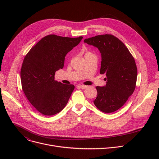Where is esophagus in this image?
Wrapping results in <instances>:
<instances>
[{
    "label": "esophagus",
    "mask_w": 159,
    "mask_h": 159,
    "mask_svg": "<svg viewBox=\"0 0 159 159\" xmlns=\"http://www.w3.org/2000/svg\"><path fill=\"white\" fill-rule=\"evenodd\" d=\"M79 87L80 89H86L88 86L85 85H82V84H80V85H79Z\"/></svg>",
    "instance_id": "obj_1"
}]
</instances>
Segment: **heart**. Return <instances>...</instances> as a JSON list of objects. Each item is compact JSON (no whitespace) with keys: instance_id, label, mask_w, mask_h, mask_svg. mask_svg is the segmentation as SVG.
Masks as SVG:
<instances>
[{"instance_id":"1","label":"heart","mask_w":159,"mask_h":159,"mask_svg":"<svg viewBox=\"0 0 159 159\" xmlns=\"http://www.w3.org/2000/svg\"><path fill=\"white\" fill-rule=\"evenodd\" d=\"M88 53H89V52H88Z\"/></svg>"}]
</instances>
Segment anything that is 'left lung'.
<instances>
[{
	"instance_id": "left-lung-1",
	"label": "left lung",
	"mask_w": 159,
	"mask_h": 159,
	"mask_svg": "<svg viewBox=\"0 0 159 159\" xmlns=\"http://www.w3.org/2000/svg\"><path fill=\"white\" fill-rule=\"evenodd\" d=\"M101 53L100 74H105L106 86H97L94 104L103 112H115L122 107L133 93L137 78L134 59L125 44L112 34L98 35L85 39Z\"/></svg>"
}]
</instances>
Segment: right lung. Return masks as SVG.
I'll list each match as a JSON object with an SVG mask.
<instances>
[{
  "mask_svg": "<svg viewBox=\"0 0 159 159\" xmlns=\"http://www.w3.org/2000/svg\"><path fill=\"white\" fill-rule=\"evenodd\" d=\"M82 38L50 34L39 41L25 56L20 70L22 89L42 115H56L69 101L75 86L55 80V74L63 69L66 55Z\"/></svg>",
  "mask_w": 159,
  "mask_h": 159,
  "instance_id": "obj_1",
  "label": "right lung"
}]
</instances>
